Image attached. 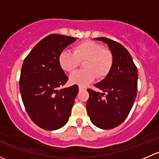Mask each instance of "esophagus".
<instances>
[{"instance_id": "34e87169", "label": "esophagus", "mask_w": 159, "mask_h": 159, "mask_svg": "<svg viewBox=\"0 0 159 159\" xmlns=\"http://www.w3.org/2000/svg\"><path fill=\"white\" fill-rule=\"evenodd\" d=\"M78 89H79V91H82V90H86L85 88L82 87V86H79V87H78Z\"/></svg>"}]
</instances>
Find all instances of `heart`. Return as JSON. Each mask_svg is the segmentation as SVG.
I'll return each instance as SVG.
<instances>
[{"instance_id":"b5f03b06","label":"heart","mask_w":159,"mask_h":159,"mask_svg":"<svg viewBox=\"0 0 159 159\" xmlns=\"http://www.w3.org/2000/svg\"><path fill=\"white\" fill-rule=\"evenodd\" d=\"M80 61H84V70H77L70 75L71 84L86 86L95 79L105 78L111 70L114 57L109 49L93 41L78 43L74 48V52L64 50L59 54L58 62L65 71L71 72L79 66Z\"/></svg>"}]
</instances>
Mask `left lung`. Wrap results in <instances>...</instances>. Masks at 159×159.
Returning <instances> with one entry per match:
<instances>
[{"label": "left lung", "instance_id": "1", "mask_svg": "<svg viewBox=\"0 0 159 159\" xmlns=\"http://www.w3.org/2000/svg\"><path fill=\"white\" fill-rule=\"evenodd\" d=\"M94 40L108 44L114 63L105 79L94 84L102 93L88 89V115L98 128L111 129L125 120L132 108L137 94L138 70L131 54L121 44L106 38Z\"/></svg>", "mask_w": 159, "mask_h": 159}]
</instances>
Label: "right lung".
Masks as SVG:
<instances>
[{"label": "right lung", "instance_id": "right-lung-1", "mask_svg": "<svg viewBox=\"0 0 159 159\" xmlns=\"http://www.w3.org/2000/svg\"><path fill=\"white\" fill-rule=\"evenodd\" d=\"M75 41L72 37L50 34L34 47L22 65L19 81L22 102L30 119L43 129H59L69 119L78 86L59 89L68 78L58 56Z\"/></svg>", "mask_w": 159, "mask_h": 159}]
</instances>
